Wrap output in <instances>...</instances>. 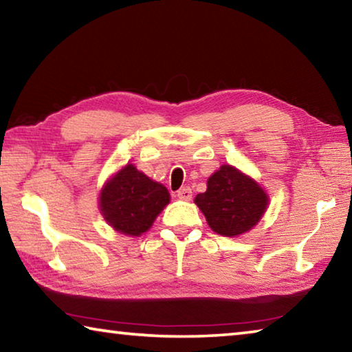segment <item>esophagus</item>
Listing matches in <instances>:
<instances>
[{"label": "esophagus", "instance_id": "obj_1", "mask_svg": "<svg viewBox=\"0 0 352 352\" xmlns=\"http://www.w3.org/2000/svg\"><path fill=\"white\" fill-rule=\"evenodd\" d=\"M177 197L182 200H190L192 199V190H190L189 186H184V188L177 190Z\"/></svg>", "mask_w": 352, "mask_h": 352}]
</instances>
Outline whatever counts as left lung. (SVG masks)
<instances>
[{
  "instance_id": "8db88e82",
  "label": "left lung",
  "mask_w": 352,
  "mask_h": 352,
  "mask_svg": "<svg viewBox=\"0 0 352 352\" xmlns=\"http://www.w3.org/2000/svg\"><path fill=\"white\" fill-rule=\"evenodd\" d=\"M208 225L217 234L234 237L259 222L269 197L252 178L233 166H222L208 180V189L195 197Z\"/></svg>"
}]
</instances>
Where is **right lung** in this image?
Masks as SVG:
<instances>
[{"instance_id":"1","label":"right lung","mask_w":352,"mask_h":352,"mask_svg":"<svg viewBox=\"0 0 352 352\" xmlns=\"http://www.w3.org/2000/svg\"><path fill=\"white\" fill-rule=\"evenodd\" d=\"M168 204V189L151 180L133 164H127L109 180L99 197L107 222L119 233L129 236L146 233Z\"/></svg>"}]
</instances>
